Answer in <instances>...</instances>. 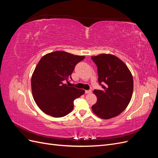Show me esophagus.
I'll list each match as a JSON object with an SVG mask.
<instances>
[{"mask_svg": "<svg viewBox=\"0 0 158 158\" xmlns=\"http://www.w3.org/2000/svg\"><path fill=\"white\" fill-rule=\"evenodd\" d=\"M85 94H91L92 93V90H85Z\"/></svg>", "mask_w": 158, "mask_h": 158, "instance_id": "esophagus-1", "label": "esophagus"}]
</instances>
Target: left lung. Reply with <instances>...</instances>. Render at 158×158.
I'll return each instance as SVG.
<instances>
[{
	"label": "left lung",
	"mask_w": 158,
	"mask_h": 158,
	"mask_svg": "<svg viewBox=\"0 0 158 158\" xmlns=\"http://www.w3.org/2000/svg\"><path fill=\"white\" fill-rule=\"evenodd\" d=\"M98 66V82L103 90L94 91L98 101L92 106L94 113L99 118L109 119L125 110L131 102L133 93V78L124 62L111 54L92 56Z\"/></svg>",
	"instance_id": "8db88e82"
}]
</instances>
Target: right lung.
I'll use <instances>...</instances> for the list:
<instances>
[{"label":"right lung","mask_w":158,"mask_h":158,"mask_svg":"<svg viewBox=\"0 0 158 158\" xmlns=\"http://www.w3.org/2000/svg\"><path fill=\"white\" fill-rule=\"evenodd\" d=\"M84 58V56L57 51L40 59L33 73L31 85L33 99L43 112L62 117L73 111L74 100L85 91L69 86L64 81L72 79L76 64Z\"/></svg>","instance_id":"obj_1"}]
</instances>
